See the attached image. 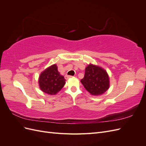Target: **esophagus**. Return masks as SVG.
Segmentation results:
<instances>
[{"label":"esophagus","instance_id":"34e87169","mask_svg":"<svg viewBox=\"0 0 146 146\" xmlns=\"http://www.w3.org/2000/svg\"><path fill=\"white\" fill-rule=\"evenodd\" d=\"M71 77H72V76H68V75H66V76H65V77H64L65 79H66V80H68V79H69V78H71Z\"/></svg>","mask_w":146,"mask_h":146}]
</instances>
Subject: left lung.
Listing matches in <instances>:
<instances>
[{
  "label": "left lung",
  "instance_id": "8db88e82",
  "mask_svg": "<svg viewBox=\"0 0 146 146\" xmlns=\"http://www.w3.org/2000/svg\"><path fill=\"white\" fill-rule=\"evenodd\" d=\"M80 82L85 89L93 96L103 94L110 87L107 72L100 66L92 64L86 66L85 76Z\"/></svg>",
  "mask_w": 146,
  "mask_h": 146
}]
</instances>
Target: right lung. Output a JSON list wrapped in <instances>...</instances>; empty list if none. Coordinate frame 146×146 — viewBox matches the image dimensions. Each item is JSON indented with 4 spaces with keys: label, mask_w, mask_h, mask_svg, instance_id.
Masks as SVG:
<instances>
[{
    "label": "right lung",
    "mask_w": 146,
    "mask_h": 146,
    "mask_svg": "<svg viewBox=\"0 0 146 146\" xmlns=\"http://www.w3.org/2000/svg\"><path fill=\"white\" fill-rule=\"evenodd\" d=\"M64 76L58 70L54 64L46 68L40 74L38 83L40 90L48 95H55L62 89L66 83Z\"/></svg>",
    "instance_id": "1"
}]
</instances>
